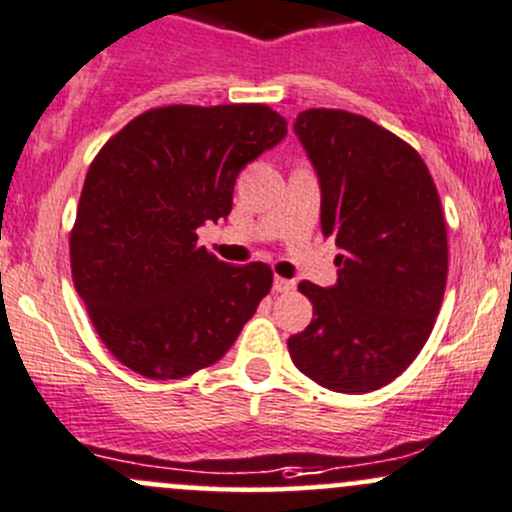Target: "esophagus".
<instances>
[{"mask_svg":"<svg viewBox=\"0 0 512 512\" xmlns=\"http://www.w3.org/2000/svg\"><path fill=\"white\" fill-rule=\"evenodd\" d=\"M292 289H294V279L274 277V292H292Z\"/></svg>","mask_w":512,"mask_h":512,"instance_id":"34e87169","label":"esophagus"}]
</instances>
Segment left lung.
<instances>
[{
    "label": "left lung",
    "mask_w": 512,
    "mask_h": 512,
    "mask_svg": "<svg viewBox=\"0 0 512 512\" xmlns=\"http://www.w3.org/2000/svg\"><path fill=\"white\" fill-rule=\"evenodd\" d=\"M321 184V233L336 238L333 287L301 282L314 304L287 341L294 365L333 392H370L417 358L444 299L449 247L422 157L368 117L304 110L294 122Z\"/></svg>",
    "instance_id": "8db88e82"
}]
</instances>
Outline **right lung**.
I'll use <instances>...</instances> for the list:
<instances>
[{"instance_id": "1", "label": "right lung", "mask_w": 512, "mask_h": 512, "mask_svg": "<svg viewBox=\"0 0 512 512\" xmlns=\"http://www.w3.org/2000/svg\"><path fill=\"white\" fill-rule=\"evenodd\" d=\"M287 137L267 105L142 112L90 164L71 230L75 292L122 365L179 380L223 358L272 289L262 262L228 265L196 230L233 208L235 179Z\"/></svg>"}]
</instances>
